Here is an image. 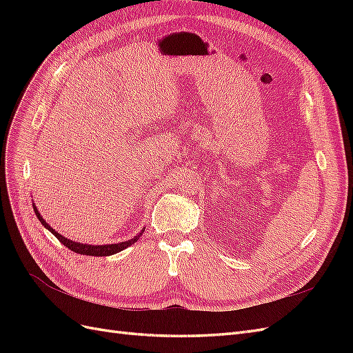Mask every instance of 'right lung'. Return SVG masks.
Instances as JSON below:
<instances>
[{
  "mask_svg": "<svg viewBox=\"0 0 353 353\" xmlns=\"http://www.w3.org/2000/svg\"><path fill=\"white\" fill-rule=\"evenodd\" d=\"M32 206H34L35 215H37V218L41 221L42 225H44L50 232L54 234V237H56L63 245H66L68 249H70V250L74 252V253H79V254H87V256H110V254H114V253H119L121 250L126 249L128 245L134 244L138 239H140V237L143 236V232H144V230H143V231H141L140 234H138V236H135L134 239L128 240V241H122V243H116V244H103V245L82 244V243H77V241H73V240H69V239H66V237H63L61 234H59L57 231L52 230V228L48 225V223H47L44 219H42L41 213L38 212V209L35 208V205H32Z\"/></svg>",
  "mask_w": 353,
  "mask_h": 353,
  "instance_id": "add662e5",
  "label": "right lung"
}]
</instances>
